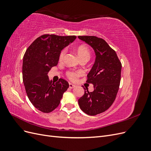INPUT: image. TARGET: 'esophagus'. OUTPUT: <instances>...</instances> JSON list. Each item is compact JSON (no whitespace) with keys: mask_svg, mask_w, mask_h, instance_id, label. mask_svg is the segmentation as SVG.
<instances>
[{"mask_svg":"<svg viewBox=\"0 0 151 151\" xmlns=\"http://www.w3.org/2000/svg\"><path fill=\"white\" fill-rule=\"evenodd\" d=\"M75 87H76V86H75V85H74V84H72V83H69V88H70V89L74 88Z\"/></svg>","mask_w":151,"mask_h":151,"instance_id":"1","label":"esophagus"}]
</instances>
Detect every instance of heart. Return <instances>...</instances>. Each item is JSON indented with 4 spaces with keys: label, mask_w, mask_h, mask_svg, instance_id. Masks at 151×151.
I'll return each mask as SVG.
<instances>
[{
    "label": "heart",
    "mask_w": 151,
    "mask_h": 151,
    "mask_svg": "<svg viewBox=\"0 0 151 151\" xmlns=\"http://www.w3.org/2000/svg\"><path fill=\"white\" fill-rule=\"evenodd\" d=\"M76 51H77V55H78V57H79L80 59L85 58V57L89 58V56H90L89 50L88 47H87L86 46H85V45H80V46H79L76 48ZM66 52L67 50L65 48L62 50L60 54H59V60H62V59L64 58ZM82 74H83V73H82L81 71H79V70L68 71L67 72V76L70 80L76 81L77 79V77L81 76Z\"/></svg>",
    "instance_id": "heart-1"
}]
</instances>
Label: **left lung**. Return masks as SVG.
<instances>
[{
	"label": "left lung",
	"instance_id": "8db88e82",
	"mask_svg": "<svg viewBox=\"0 0 151 151\" xmlns=\"http://www.w3.org/2000/svg\"><path fill=\"white\" fill-rule=\"evenodd\" d=\"M78 38L93 48L96 60L88 74L87 83L94 85V91L85 88L84 94L79 99L80 108L89 115L101 113L110 107L116 98L121 80L122 63L117 55L106 41L94 36Z\"/></svg>",
	"mask_w": 151,
	"mask_h": 151
}]
</instances>
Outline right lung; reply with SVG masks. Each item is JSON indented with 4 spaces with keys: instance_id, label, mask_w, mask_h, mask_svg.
<instances>
[{
    "instance_id": "add662e5",
    "label": "right lung",
    "mask_w": 151,
    "mask_h": 151,
    "mask_svg": "<svg viewBox=\"0 0 151 151\" xmlns=\"http://www.w3.org/2000/svg\"><path fill=\"white\" fill-rule=\"evenodd\" d=\"M76 36L43 35L36 38L26 50L22 62V80L27 96L38 110L48 113L60 103L68 82L59 79L50 81L48 73L56 66L62 50L76 40Z\"/></svg>"
}]
</instances>
